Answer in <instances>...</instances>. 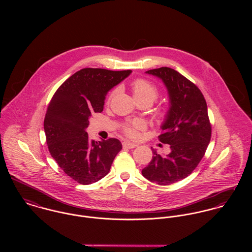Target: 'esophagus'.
Masks as SVG:
<instances>
[{
    "label": "esophagus",
    "mask_w": 252,
    "mask_h": 252,
    "mask_svg": "<svg viewBox=\"0 0 252 252\" xmlns=\"http://www.w3.org/2000/svg\"><path fill=\"white\" fill-rule=\"evenodd\" d=\"M122 144H123V147H125V148H135V147L138 146V144H133V143H130V142H127V141L123 142Z\"/></svg>",
    "instance_id": "1"
}]
</instances>
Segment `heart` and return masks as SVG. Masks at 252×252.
<instances>
[{"mask_svg":"<svg viewBox=\"0 0 252 252\" xmlns=\"http://www.w3.org/2000/svg\"><path fill=\"white\" fill-rule=\"evenodd\" d=\"M132 89H133L135 98L138 101L148 100L152 103L154 100H156V98L159 95V91H158V88L156 87V85H154L152 82H150L149 80H147L145 78H138V79L134 80L132 83ZM114 94H115V91L110 93V95L108 96V102L112 99ZM158 115L161 118L165 117L166 111L165 110L160 111ZM145 127H146V125L143 120L136 119V120H133V121L129 122L128 124H126L123 128V131L127 137L134 139V138L138 137L139 131L144 130Z\"/></svg>","mask_w":252,"mask_h":252,"instance_id":"1","label":"heart"}]
</instances>
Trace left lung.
<instances>
[{"mask_svg":"<svg viewBox=\"0 0 252 252\" xmlns=\"http://www.w3.org/2000/svg\"><path fill=\"white\" fill-rule=\"evenodd\" d=\"M145 72L162 79L168 90L170 108L158 138L170 144L171 152L162 156L152 148V160L142 174L151 182L170 185L188 177L205 155L212 136L208 107L201 90L174 69Z\"/></svg>","mask_w":252,"mask_h":252,"instance_id":"left-lung-1","label":"left lung"}]
</instances>
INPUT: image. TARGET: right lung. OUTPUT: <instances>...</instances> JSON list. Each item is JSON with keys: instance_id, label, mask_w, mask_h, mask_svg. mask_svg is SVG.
Returning <instances> with one entry per match:
<instances>
[{"instance_id": "add662e5", "label": "right lung", "mask_w": 252, "mask_h": 252, "mask_svg": "<svg viewBox=\"0 0 252 252\" xmlns=\"http://www.w3.org/2000/svg\"><path fill=\"white\" fill-rule=\"evenodd\" d=\"M131 72L82 69L57 89L48 105L43 122L48 150L65 174L80 184L106 177L122 149L117 139L90 141L85 130L91 114L103 111L108 91Z\"/></svg>"}]
</instances>
